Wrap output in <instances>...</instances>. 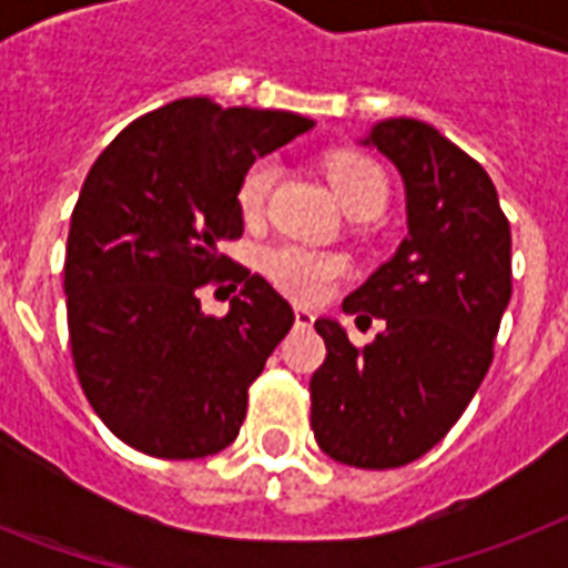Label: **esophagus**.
<instances>
[{
  "mask_svg": "<svg viewBox=\"0 0 568 568\" xmlns=\"http://www.w3.org/2000/svg\"><path fill=\"white\" fill-rule=\"evenodd\" d=\"M312 321H315L312 310H306V306H294V324H297V327H312Z\"/></svg>",
  "mask_w": 568,
  "mask_h": 568,
  "instance_id": "esophagus-1",
  "label": "esophagus"
}]
</instances>
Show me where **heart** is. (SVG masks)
<instances>
[{
    "label": "heart",
    "instance_id": "1",
    "mask_svg": "<svg viewBox=\"0 0 568 568\" xmlns=\"http://www.w3.org/2000/svg\"><path fill=\"white\" fill-rule=\"evenodd\" d=\"M274 159H256L239 182V209L244 217H258L274 189ZM327 180L347 214H377L386 205V176L377 164L359 155H333ZM258 267L271 283L294 301H318L345 271V258L303 244H274L262 250Z\"/></svg>",
    "mask_w": 568,
    "mask_h": 568
}]
</instances>
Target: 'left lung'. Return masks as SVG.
I'll use <instances>...</instances> for the list:
<instances>
[{
	"label": "left lung",
	"instance_id": "left-lung-1",
	"mask_svg": "<svg viewBox=\"0 0 568 568\" xmlns=\"http://www.w3.org/2000/svg\"><path fill=\"white\" fill-rule=\"evenodd\" d=\"M365 144L400 173L409 232L342 303L386 321L372 345L315 321L327 359L310 379L312 433L345 466L397 468L457 424L493 365L513 294L510 223L484 168L422 120H383Z\"/></svg>",
	"mask_w": 568,
	"mask_h": 568
}]
</instances>
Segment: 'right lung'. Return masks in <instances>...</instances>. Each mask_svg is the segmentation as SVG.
<instances>
[{"instance_id": "obj_1", "label": "right lung", "mask_w": 568, "mask_h": 568, "mask_svg": "<svg viewBox=\"0 0 568 568\" xmlns=\"http://www.w3.org/2000/svg\"><path fill=\"white\" fill-rule=\"evenodd\" d=\"M306 129L292 111L185 97L129 123L93 162L67 235V329L84 397L135 450L196 459L239 436L250 383L294 312L217 244L244 232V171ZM221 282L240 294L214 320L195 294Z\"/></svg>"}]
</instances>
